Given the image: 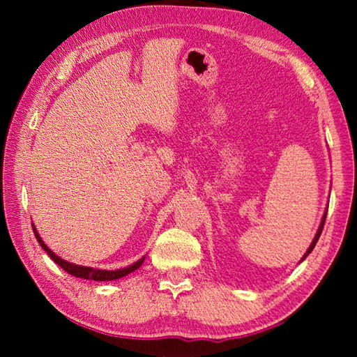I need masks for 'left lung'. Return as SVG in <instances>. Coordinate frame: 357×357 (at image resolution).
<instances>
[{"label":"left lung","instance_id":"1","mask_svg":"<svg viewBox=\"0 0 357 357\" xmlns=\"http://www.w3.org/2000/svg\"><path fill=\"white\" fill-rule=\"evenodd\" d=\"M326 214H328V208H326V211H324V214H323V219H321V223H319V227H318V231H317V234H315V238H313V241H312V244L309 245V249H307V252L304 253V257L301 258V261H304V259L309 257V253L313 250V247L317 245V243H318V239H319V234H321V231H323V227H324V220H326Z\"/></svg>","mask_w":357,"mask_h":357}]
</instances>
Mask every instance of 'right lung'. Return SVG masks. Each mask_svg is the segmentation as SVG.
Returning <instances> with one entry per match:
<instances>
[{
    "instance_id": "add662e5",
    "label": "right lung",
    "mask_w": 357,
    "mask_h": 357,
    "mask_svg": "<svg viewBox=\"0 0 357 357\" xmlns=\"http://www.w3.org/2000/svg\"><path fill=\"white\" fill-rule=\"evenodd\" d=\"M33 231H34V236L36 239H38V243L40 244L42 249H44L48 257H50L53 261H55L58 266H61V268L66 271V273H69L70 275L74 277H78V279H86V280H96V282H107V280H116V279H121V277L128 275L130 273H134L135 269L140 268V266L143 264L144 258H146V255L142 257L138 261H135L134 264L128 266V268H121V269H114V271H107V269H96V268H91V266H82V264H75V263H69L66 261V259L59 258L55 252H52L48 247L45 245L44 241H42V238L39 236L38 229H36V227L33 225Z\"/></svg>"
}]
</instances>
